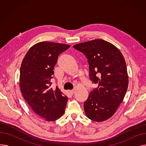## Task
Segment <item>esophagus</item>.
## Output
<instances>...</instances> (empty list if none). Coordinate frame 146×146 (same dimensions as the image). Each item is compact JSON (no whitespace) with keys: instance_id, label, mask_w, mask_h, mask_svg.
Masks as SVG:
<instances>
[{"instance_id":"1","label":"esophagus","mask_w":146,"mask_h":146,"mask_svg":"<svg viewBox=\"0 0 146 146\" xmlns=\"http://www.w3.org/2000/svg\"><path fill=\"white\" fill-rule=\"evenodd\" d=\"M69 92H70V93L71 94H74V92H75V90H70Z\"/></svg>"}]
</instances>
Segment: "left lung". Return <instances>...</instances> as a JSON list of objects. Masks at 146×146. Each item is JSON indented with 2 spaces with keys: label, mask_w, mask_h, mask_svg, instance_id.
Instances as JSON below:
<instances>
[{
  "label": "left lung",
  "mask_w": 146,
  "mask_h": 146,
  "mask_svg": "<svg viewBox=\"0 0 146 146\" xmlns=\"http://www.w3.org/2000/svg\"><path fill=\"white\" fill-rule=\"evenodd\" d=\"M73 48L88 58L90 79L99 85L84 102L86 116L96 122L108 119L123 101L128 89L125 59L115 46L102 39L76 44Z\"/></svg>",
  "instance_id": "obj_1"
}]
</instances>
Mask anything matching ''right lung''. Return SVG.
<instances>
[{
  "label": "right lung",
  "instance_id": "1",
  "mask_svg": "<svg viewBox=\"0 0 146 146\" xmlns=\"http://www.w3.org/2000/svg\"><path fill=\"white\" fill-rule=\"evenodd\" d=\"M70 45L49 41L34 44L22 60L19 86L32 110L47 121L59 119L64 113L68 98L56 86L50 88L58 56Z\"/></svg>",
  "mask_w": 146,
  "mask_h": 146
}]
</instances>
